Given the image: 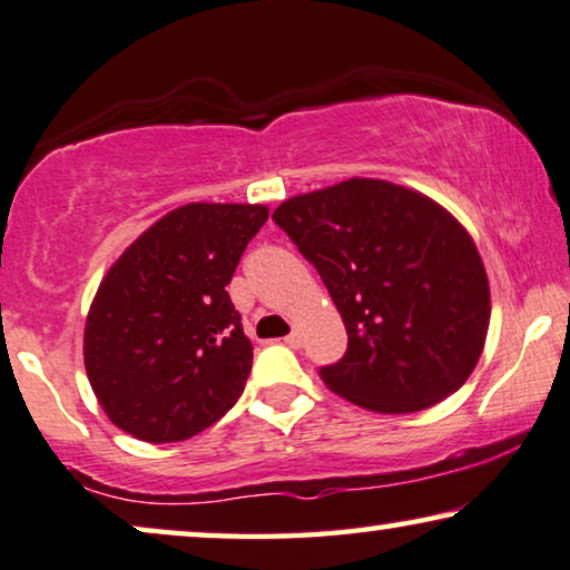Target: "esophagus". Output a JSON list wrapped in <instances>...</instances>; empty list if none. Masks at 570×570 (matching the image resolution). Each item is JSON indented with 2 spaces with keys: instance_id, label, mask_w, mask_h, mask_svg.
I'll return each mask as SVG.
<instances>
[{
  "instance_id": "1",
  "label": "esophagus",
  "mask_w": 570,
  "mask_h": 570,
  "mask_svg": "<svg viewBox=\"0 0 570 570\" xmlns=\"http://www.w3.org/2000/svg\"><path fill=\"white\" fill-rule=\"evenodd\" d=\"M284 341H286V344H289V346H294V348L302 346V331H299V328H294V331L289 333V336H286Z\"/></svg>"
}]
</instances>
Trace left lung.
<instances>
[{"mask_svg":"<svg viewBox=\"0 0 570 570\" xmlns=\"http://www.w3.org/2000/svg\"><path fill=\"white\" fill-rule=\"evenodd\" d=\"M315 265L348 346L323 383L381 414L422 412L459 391L480 362L490 284L469 232L432 197L352 177L273 210Z\"/></svg>","mask_w":570,"mask_h":570,"instance_id":"1","label":"left lung"}]
</instances>
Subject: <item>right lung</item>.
Returning a JSON list of instances; mask_svg holds the SVG:
<instances>
[{"instance_id": "right-lung-1", "label": "right lung", "mask_w": 570, "mask_h": 570, "mask_svg": "<svg viewBox=\"0 0 570 570\" xmlns=\"http://www.w3.org/2000/svg\"><path fill=\"white\" fill-rule=\"evenodd\" d=\"M265 222L268 208L257 203H187L106 271L88 309L82 360L119 430L177 443L237 404L253 344L226 286Z\"/></svg>"}]
</instances>
